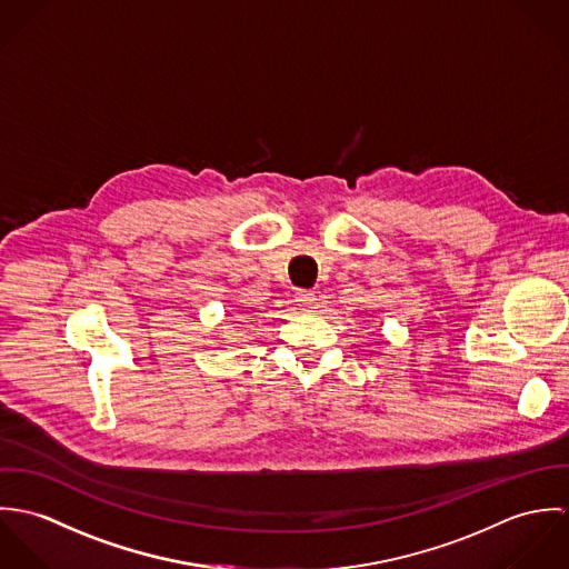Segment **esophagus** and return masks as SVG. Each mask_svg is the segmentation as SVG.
<instances>
[{"label":"esophagus","mask_w":569,"mask_h":569,"mask_svg":"<svg viewBox=\"0 0 569 569\" xmlns=\"http://www.w3.org/2000/svg\"><path fill=\"white\" fill-rule=\"evenodd\" d=\"M296 302H298V307L305 309V311H311V309L318 307V298H316V293L309 291V289H300V291L296 293Z\"/></svg>","instance_id":"1"}]
</instances>
